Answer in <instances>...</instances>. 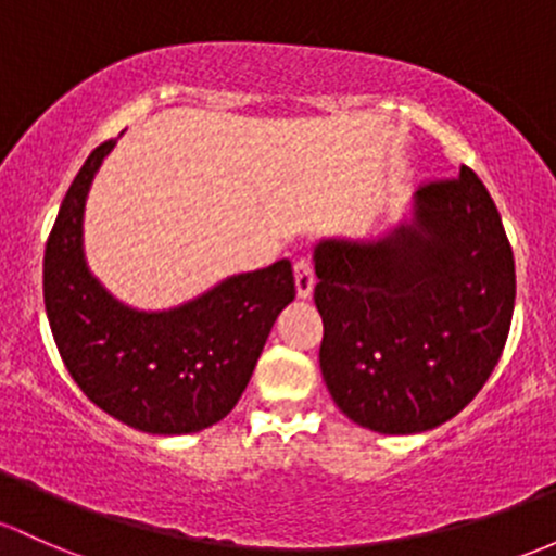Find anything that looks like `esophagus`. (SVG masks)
Listing matches in <instances>:
<instances>
[{"instance_id": "34e87169", "label": "esophagus", "mask_w": 556, "mask_h": 556, "mask_svg": "<svg viewBox=\"0 0 556 556\" xmlns=\"http://www.w3.org/2000/svg\"><path fill=\"white\" fill-rule=\"evenodd\" d=\"M293 274H295V295L301 298V301H308V298H312V290H314V268H312V263H308L306 258L295 261Z\"/></svg>"}]
</instances>
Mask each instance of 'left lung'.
Wrapping results in <instances>:
<instances>
[{"mask_svg":"<svg viewBox=\"0 0 556 556\" xmlns=\"http://www.w3.org/2000/svg\"><path fill=\"white\" fill-rule=\"evenodd\" d=\"M319 367L343 416L418 434L479 394L509 336L511 244L471 167L420 186L410 218L378 239L314 244Z\"/></svg>","mask_w":556,"mask_h":556,"instance_id":"8db88e82","label":"left lung"}]
</instances>
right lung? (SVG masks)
<instances>
[{
  "mask_svg": "<svg viewBox=\"0 0 556 556\" xmlns=\"http://www.w3.org/2000/svg\"><path fill=\"white\" fill-rule=\"evenodd\" d=\"M114 143L87 156L58 210L45 248L47 319L63 365L103 413L146 434H191L239 402L279 312L295 298L293 266L233 274L170 312L116 301L81 250L87 191Z\"/></svg>",
  "mask_w": 556,
  "mask_h": 556,
  "instance_id": "1",
  "label": "right lung"
}]
</instances>
